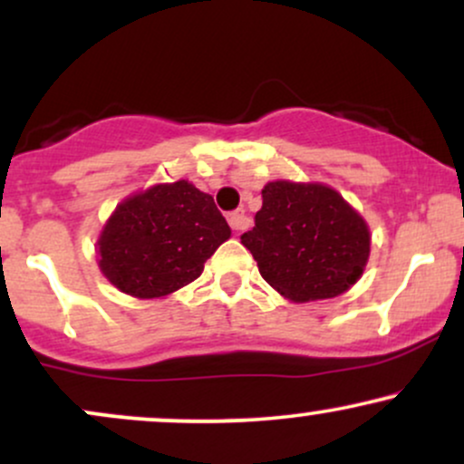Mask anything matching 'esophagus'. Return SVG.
I'll use <instances>...</instances> for the list:
<instances>
[{"label": "esophagus", "instance_id": "34e87169", "mask_svg": "<svg viewBox=\"0 0 464 464\" xmlns=\"http://www.w3.org/2000/svg\"><path fill=\"white\" fill-rule=\"evenodd\" d=\"M228 225H231L233 231H246L250 218L244 211H233V214H228Z\"/></svg>", "mask_w": 464, "mask_h": 464}]
</instances>
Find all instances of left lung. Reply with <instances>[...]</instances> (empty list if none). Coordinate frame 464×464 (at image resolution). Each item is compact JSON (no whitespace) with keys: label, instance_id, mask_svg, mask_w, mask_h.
<instances>
[{"label":"left lung","instance_id":"obj_1","mask_svg":"<svg viewBox=\"0 0 464 464\" xmlns=\"http://www.w3.org/2000/svg\"><path fill=\"white\" fill-rule=\"evenodd\" d=\"M242 236L259 275L292 303L334 299L358 284L371 255L366 220L324 183L270 180Z\"/></svg>","mask_w":464,"mask_h":464}]
</instances>
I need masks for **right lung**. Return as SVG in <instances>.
Returning <instances> with one entry per match:
<instances>
[{"label": "right lung", "instance_id": "obj_1", "mask_svg": "<svg viewBox=\"0 0 464 464\" xmlns=\"http://www.w3.org/2000/svg\"><path fill=\"white\" fill-rule=\"evenodd\" d=\"M231 228L214 198L180 179L135 191L100 231L98 266L135 299H163L198 279Z\"/></svg>", "mask_w": 464, "mask_h": 464}]
</instances>
